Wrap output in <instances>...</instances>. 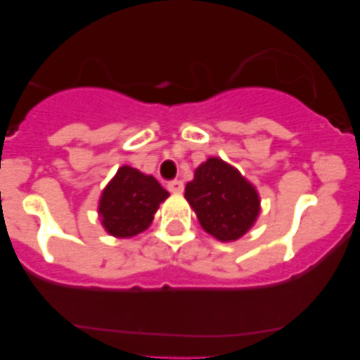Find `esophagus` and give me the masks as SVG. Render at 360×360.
Here are the masks:
<instances>
[{
  "mask_svg": "<svg viewBox=\"0 0 360 360\" xmlns=\"http://www.w3.org/2000/svg\"><path fill=\"white\" fill-rule=\"evenodd\" d=\"M167 188H169V191H172V193H181V191H183V188H184V184H183V181L174 179V181H170L169 184H167Z\"/></svg>",
  "mask_w": 360,
  "mask_h": 360,
  "instance_id": "1",
  "label": "esophagus"
}]
</instances>
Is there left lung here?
<instances>
[{
  "label": "left lung",
  "mask_w": 360,
  "mask_h": 360,
  "mask_svg": "<svg viewBox=\"0 0 360 360\" xmlns=\"http://www.w3.org/2000/svg\"><path fill=\"white\" fill-rule=\"evenodd\" d=\"M184 197L202 228L221 242L240 238L259 216V195L235 167L209 158L195 170Z\"/></svg>",
  "instance_id": "8db88e82"
}]
</instances>
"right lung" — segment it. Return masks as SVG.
<instances>
[{
    "instance_id": "obj_1",
    "label": "right lung",
    "mask_w": 360,
    "mask_h": 360,
    "mask_svg": "<svg viewBox=\"0 0 360 360\" xmlns=\"http://www.w3.org/2000/svg\"><path fill=\"white\" fill-rule=\"evenodd\" d=\"M167 197L169 191L153 176L123 165L101 195V223L112 237H134L150 226Z\"/></svg>"
}]
</instances>
